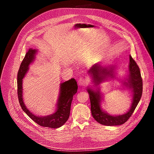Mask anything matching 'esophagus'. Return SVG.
<instances>
[{
  "mask_svg": "<svg viewBox=\"0 0 154 154\" xmlns=\"http://www.w3.org/2000/svg\"><path fill=\"white\" fill-rule=\"evenodd\" d=\"M88 83V80L84 78H80L78 80V84L81 86H84Z\"/></svg>",
  "mask_w": 154,
  "mask_h": 154,
  "instance_id": "34e87169",
  "label": "esophagus"
}]
</instances>
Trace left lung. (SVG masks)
Segmentation results:
<instances>
[{"label": "left lung", "instance_id": "8db88e82", "mask_svg": "<svg viewBox=\"0 0 154 154\" xmlns=\"http://www.w3.org/2000/svg\"><path fill=\"white\" fill-rule=\"evenodd\" d=\"M128 74L122 84L130 89L132 93V105L126 113L122 115H111L104 111L101 107L102 95L99 88L94 90L88 87L87 91L90 95L91 102V115L95 120L99 123L107 126H115L122 125L125 123L132 115L136 107L140 102L143 93V81L141 76L140 68L131 56H129ZM115 66H102L99 63L94 64L88 72L92 77L94 84L97 86L107 78L115 77Z\"/></svg>", "mask_w": 154, "mask_h": 154}]
</instances>
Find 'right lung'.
I'll use <instances>...</instances> for the list:
<instances>
[{
    "instance_id": "add662e5",
    "label": "right lung",
    "mask_w": 154,
    "mask_h": 154,
    "mask_svg": "<svg viewBox=\"0 0 154 154\" xmlns=\"http://www.w3.org/2000/svg\"><path fill=\"white\" fill-rule=\"evenodd\" d=\"M38 51L29 48L20 66L17 76L18 97L19 103L23 111L39 125L57 128L63 125L70 116L73 97L77 91V84L74 79L64 82L60 84L59 95L56 103V109L52 115L45 116H38L34 115L28 109L23 100L22 79L27 72L29 65L34 61Z\"/></svg>"
}]
</instances>
